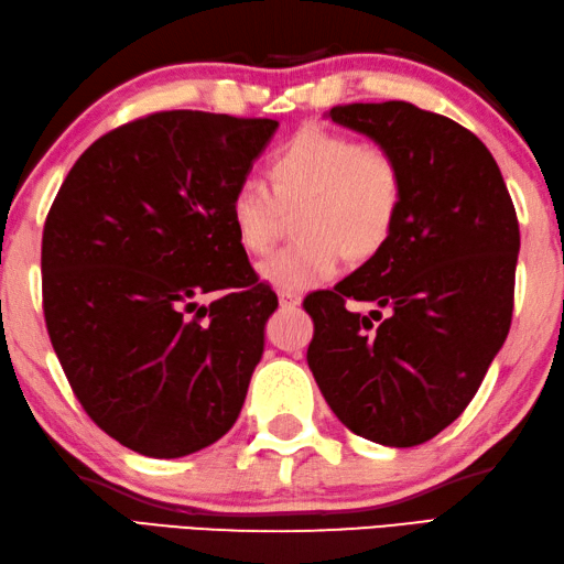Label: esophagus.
<instances>
[{
  "instance_id": "1",
  "label": "esophagus",
  "mask_w": 564,
  "mask_h": 564,
  "mask_svg": "<svg viewBox=\"0 0 564 564\" xmlns=\"http://www.w3.org/2000/svg\"><path fill=\"white\" fill-rule=\"evenodd\" d=\"M278 296H280V306H282V310H296V306L302 304V296H300V294H294V292H284V290H280V292H278Z\"/></svg>"
}]
</instances>
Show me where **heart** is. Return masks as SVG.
<instances>
[{"instance_id":"heart-1","label":"heart","mask_w":564,"mask_h":564,"mask_svg":"<svg viewBox=\"0 0 564 564\" xmlns=\"http://www.w3.org/2000/svg\"><path fill=\"white\" fill-rule=\"evenodd\" d=\"M270 185L246 178L230 198V223L248 254H268L286 223L302 240L260 264L264 282L302 292L332 280L344 254L368 260L390 240L400 216V162L380 144L310 124L270 162Z\"/></svg>"}]
</instances>
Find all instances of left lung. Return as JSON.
Instances as JSON below:
<instances>
[{
  "instance_id": "left-lung-1",
  "label": "left lung",
  "mask_w": 564,
  "mask_h": 564,
  "mask_svg": "<svg viewBox=\"0 0 564 564\" xmlns=\"http://www.w3.org/2000/svg\"><path fill=\"white\" fill-rule=\"evenodd\" d=\"M328 117L392 152L405 194L386 248L304 300L306 364L350 432L414 447L459 417L506 341L518 216L491 152L449 117L405 100L338 105ZM354 301L377 310L358 315Z\"/></svg>"
}]
</instances>
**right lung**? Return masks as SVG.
<instances>
[{
	"label": "right lung",
	"instance_id": "1",
	"mask_svg": "<svg viewBox=\"0 0 564 564\" xmlns=\"http://www.w3.org/2000/svg\"><path fill=\"white\" fill-rule=\"evenodd\" d=\"M274 130L200 110L140 117L80 154L48 210L53 350L88 417L137 454L204 449L246 402L278 294L240 248L230 198Z\"/></svg>",
	"mask_w": 564,
	"mask_h": 564
}]
</instances>
